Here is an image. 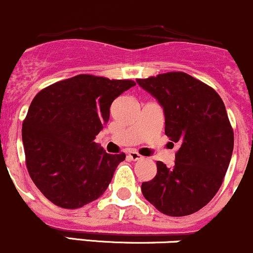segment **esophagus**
Segmentation results:
<instances>
[{"label": "esophagus", "mask_w": 253, "mask_h": 253, "mask_svg": "<svg viewBox=\"0 0 253 253\" xmlns=\"http://www.w3.org/2000/svg\"><path fill=\"white\" fill-rule=\"evenodd\" d=\"M128 158L131 159V160H133V161H137V160H142L143 159V156L140 155V154H138L137 151H129L128 153Z\"/></svg>", "instance_id": "obj_1"}]
</instances>
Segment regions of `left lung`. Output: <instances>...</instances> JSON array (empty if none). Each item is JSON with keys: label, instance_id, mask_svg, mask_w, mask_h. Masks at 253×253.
Instances as JSON below:
<instances>
[{"label": "left lung", "instance_id": "obj_1", "mask_svg": "<svg viewBox=\"0 0 253 253\" xmlns=\"http://www.w3.org/2000/svg\"><path fill=\"white\" fill-rule=\"evenodd\" d=\"M137 82L164 108L165 133L178 144L173 169L156 162V175L142 183V193L161 213L188 216L216 195L232 159L234 132L224 103L212 87L182 71Z\"/></svg>", "mask_w": 253, "mask_h": 253}]
</instances>
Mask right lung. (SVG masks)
<instances>
[{
  "mask_svg": "<svg viewBox=\"0 0 253 253\" xmlns=\"http://www.w3.org/2000/svg\"><path fill=\"white\" fill-rule=\"evenodd\" d=\"M134 84L81 74L35 95L21 137L29 174L50 203L73 210L103 195L126 155L105 153L94 138L109 121L114 99Z\"/></svg>",
  "mask_w": 253,
  "mask_h": 253,
  "instance_id": "obj_1",
  "label": "right lung"
}]
</instances>
